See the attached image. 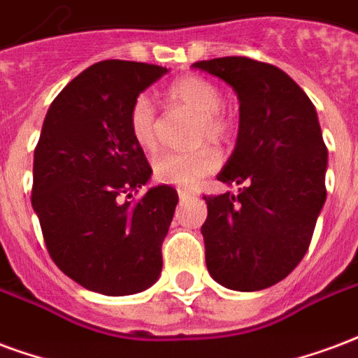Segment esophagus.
<instances>
[{
	"label": "esophagus",
	"instance_id": "obj_1",
	"mask_svg": "<svg viewBox=\"0 0 358 358\" xmlns=\"http://www.w3.org/2000/svg\"><path fill=\"white\" fill-rule=\"evenodd\" d=\"M177 194H179V198H181V200H189V198H192V194H190L189 190H185V189L177 190Z\"/></svg>",
	"mask_w": 358,
	"mask_h": 358
}]
</instances>
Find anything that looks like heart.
<instances>
[{
	"instance_id": "b5f03b06",
	"label": "heart",
	"mask_w": 358,
	"mask_h": 358,
	"mask_svg": "<svg viewBox=\"0 0 358 358\" xmlns=\"http://www.w3.org/2000/svg\"><path fill=\"white\" fill-rule=\"evenodd\" d=\"M166 101L171 106H185L196 112L194 141L219 143L229 133V122L221 110L223 95L215 83L200 76H185L171 83L166 91ZM127 125L133 141L145 152H154L158 147V118L150 99L137 96L127 114ZM219 154L210 147L198 148L194 152L162 154L152 164L154 179L164 185L179 189H192L206 176L219 168Z\"/></svg>"
}]
</instances>
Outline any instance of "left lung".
Returning a JSON list of instances; mask_svg holds the SVG:
<instances>
[{"mask_svg": "<svg viewBox=\"0 0 358 358\" xmlns=\"http://www.w3.org/2000/svg\"><path fill=\"white\" fill-rule=\"evenodd\" d=\"M229 83L240 101L238 139L217 181L238 194L204 196L211 278L236 292L280 282L311 244L326 202V150L311 99L286 72L248 57L192 64Z\"/></svg>", "mask_w": 358, "mask_h": 358, "instance_id": "8db88e82", "label": "left lung"}]
</instances>
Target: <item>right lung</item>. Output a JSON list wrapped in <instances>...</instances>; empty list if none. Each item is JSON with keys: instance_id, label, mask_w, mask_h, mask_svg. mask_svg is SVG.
I'll return each instance as SVG.
<instances>
[{"instance_id": "add662e5", "label": "right lung", "mask_w": 358, "mask_h": 358, "mask_svg": "<svg viewBox=\"0 0 358 358\" xmlns=\"http://www.w3.org/2000/svg\"><path fill=\"white\" fill-rule=\"evenodd\" d=\"M168 69L96 62L57 95L34 152L32 208L47 252L62 273L104 296H131L162 273V242L179 202L158 185L131 202L152 168L133 141L127 114Z\"/></svg>"}]
</instances>
